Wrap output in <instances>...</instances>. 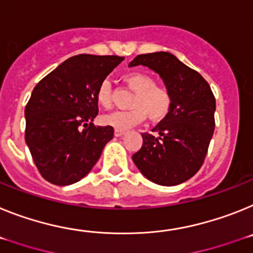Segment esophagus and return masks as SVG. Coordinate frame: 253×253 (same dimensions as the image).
I'll return each instance as SVG.
<instances>
[{"label":"esophagus","mask_w":253,"mask_h":253,"mask_svg":"<svg viewBox=\"0 0 253 253\" xmlns=\"http://www.w3.org/2000/svg\"><path fill=\"white\" fill-rule=\"evenodd\" d=\"M125 135V131H122V129H114V136L116 137H121V136Z\"/></svg>","instance_id":"1"}]
</instances>
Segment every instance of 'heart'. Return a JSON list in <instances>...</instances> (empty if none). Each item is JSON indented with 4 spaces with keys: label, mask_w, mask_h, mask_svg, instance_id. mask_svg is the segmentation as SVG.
I'll return each instance as SVG.
<instances>
[{
    "label": "heart",
    "mask_w": 253,
    "mask_h": 253,
    "mask_svg": "<svg viewBox=\"0 0 253 253\" xmlns=\"http://www.w3.org/2000/svg\"><path fill=\"white\" fill-rule=\"evenodd\" d=\"M124 81L128 87L136 91V95L131 102L132 109L105 114L102 117L103 125L125 131L142 122L146 114L154 122L167 117L172 108V94L167 87L155 85V81L150 75L140 71L126 74ZM95 99L102 108H111L112 87L108 80L100 83L96 89Z\"/></svg>",
    "instance_id": "b5f03b06"
}]
</instances>
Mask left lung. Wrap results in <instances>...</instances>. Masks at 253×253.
I'll list each match as a JSON object with an SVG mask.
<instances>
[{
  "mask_svg": "<svg viewBox=\"0 0 253 253\" xmlns=\"http://www.w3.org/2000/svg\"><path fill=\"white\" fill-rule=\"evenodd\" d=\"M146 66L172 94V108L153 131L141 133L142 146L132 155L141 174L160 186H177L196 174L215 128L216 104L208 81L169 52L139 54L129 67Z\"/></svg>",
  "mask_w": 253,
  "mask_h": 253,
  "instance_id": "obj_1",
  "label": "left lung"
}]
</instances>
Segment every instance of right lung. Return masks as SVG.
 Segmentation results:
<instances>
[{"mask_svg":"<svg viewBox=\"0 0 253 253\" xmlns=\"http://www.w3.org/2000/svg\"><path fill=\"white\" fill-rule=\"evenodd\" d=\"M125 57L79 54L35 85L25 107V142L50 183L80 181L99 160L113 127L94 126L96 89Z\"/></svg>","mask_w":253,"mask_h":253,"instance_id":"add662e5","label":"right lung"}]
</instances>
